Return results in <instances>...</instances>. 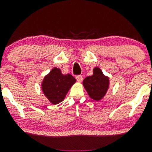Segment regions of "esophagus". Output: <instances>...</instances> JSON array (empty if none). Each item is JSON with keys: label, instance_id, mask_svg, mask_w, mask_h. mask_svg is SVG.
Wrapping results in <instances>:
<instances>
[{"label": "esophagus", "instance_id": "34e87169", "mask_svg": "<svg viewBox=\"0 0 152 152\" xmlns=\"http://www.w3.org/2000/svg\"><path fill=\"white\" fill-rule=\"evenodd\" d=\"M76 80H77L78 82H81L82 81H83V76H81V75H78V76H76Z\"/></svg>", "mask_w": 152, "mask_h": 152}]
</instances>
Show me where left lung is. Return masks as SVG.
Returning <instances> with one entry per match:
<instances>
[{
  "mask_svg": "<svg viewBox=\"0 0 152 152\" xmlns=\"http://www.w3.org/2000/svg\"><path fill=\"white\" fill-rule=\"evenodd\" d=\"M83 85L88 94L95 101L101 100L105 96L109 86V79L98 67L94 68V74L83 80Z\"/></svg>",
  "mask_w": 152,
  "mask_h": 152,
  "instance_id": "left-lung-1",
  "label": "left lung"
}]
</instances>
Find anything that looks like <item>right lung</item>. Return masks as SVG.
I'll return each instance as SVG.
<instances>
[{
	"label": "right lung",
	"mask_w": 152,
	"mask_h": 152,
	"mask_svg": "<svg viewBox=\"0 0 152 152\" xmlns=\"http://www.w3.org/2000/svg\"><path fill=\"white\" fill-rule=\"evenodd\" d=\"M76 79L72 75L61 74V69L53 68L44 77L41 88L47 99L53 104L61 102Z\"/></svg>",
	"instance_id": "right-lung-1"
}]
</instances>
